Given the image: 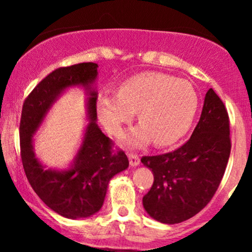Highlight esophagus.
Segmentation results:
<instances>
[{"instance_id": "obj_1", "label": "esophagus", "mask_w": 252, "mask_h": 252, "mask_svg": "<svg viewBox=\"0 0 252 252\" xmlns=\"http://www.w3.org/2000/svg\"><path fill=\"white\" fill-rule=\"evenodd\" d=\"M128 158L130 166L136 167L140 164V158H138V155L135 154V153H128Z\"/></svg>"}]
</instances>
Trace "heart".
Returning a JSON list of instances; mask_svg holds the SVG:
<instances>
[{
	"label": "heart",
	"mask_w": 252,
	"mask_h": 252,
	"mask_svg": "<svg viewBox=\"0 0 252 252\" xmlns=\"http://www.w3.org/2000/svg\"><path fill=\"white\" fill-rule=\"evenodd\" d=\"M199 108L198 92L186 80L144 72L121 84L116 94H103L97 99V114L111 134H118L137 111L141 126L126 137L134 147L153 140L155 146H169L192 126Z\"/></svg>",
	"instance_id": "b5f03b06"
}]
</instances>
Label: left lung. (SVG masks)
Segmentation results:
<instances>
[{"instance_id": "8db88e82", "label": "left lung", "mask_w": 252, "mask_h": 252, "mask_svg": "<svg viewBox=\"0 0 252 252\" xmlns=\"http://www.w3.org/2000/svg\"><path fill=\"white\" fill-rule=\"evenodd\" d=\"M230 152L227 110L210 89L189 140L170 153L141 158L154 174L152 189L143 196L144 210L164 224H178L192 218L218 189Z\"/></svg>"}]
</instances>
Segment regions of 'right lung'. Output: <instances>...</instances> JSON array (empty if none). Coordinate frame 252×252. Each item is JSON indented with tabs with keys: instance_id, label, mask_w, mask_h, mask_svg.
I'll return each instance as SVG.
<instances>
[{
	"instance_id": "add662e5",
	"label": "right lung",
	"mask_w": 252,
	"mask_h": 252,
	"mask_svg": "<svg viewBox=\"0 0 252 252\" xmlns=\"http://www.w3.org/2000/svg\"><path fill=\"white\" fill-rule=\"evenodd\" d=\"M98 65L82 63L59 67L43 78L28 94L20 121V149L24 169L32 189L58 215L70 219L88 218L103 206L109 181L129 166L123 150L97 126V94L91 85L97 78ZM83 85L89 90L88 114L83 143L67 171L46 170L35 158L32 135L56 98L70 86Z\"/></svg>"
}]
</instances>
